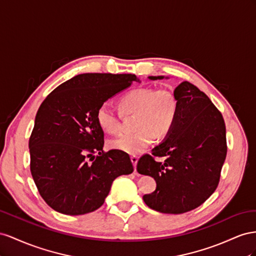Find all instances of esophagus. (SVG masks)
I'll return each mask as SVG.
<instances>
[{"mask_svg": "<svg viewBox=\"0 0 256 256\" xmlns=\"http://www.w3.org/2000/svg\"><path fill=\"white\" fill-rule=\"evenodd\" d=\"M130 160H132L133 166H134V168H135L136 165H137V162H138V158L136 156H130Z\"/></svg>", "mask_w": 256, "mask_h": 256, "instance_id": "1", "label": "esophagus"}]
</instances>
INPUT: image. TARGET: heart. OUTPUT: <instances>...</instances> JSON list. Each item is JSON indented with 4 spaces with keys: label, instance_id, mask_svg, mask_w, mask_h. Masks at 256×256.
I'll list each match as a JSON object with an SVG mask.
<instances>
[{
    "label": "heart",
    "instance_id": "1",
    "mask_svg": "<svg viewBox=\"0 0 256 256\" xmlns=\"http://www.w3.org/2000/svg\"><path fill=\"white\" fill-rule=\"evenodd\" d=\"M178 100L167 89L144 86L128 92L121 98V109L126 114H135L136 132L122 134L110 140L109 148L128 154H140L151 146L156 137L163 138L170 133L178 116ZM96 122L100 130L109 134L121 128L120 116L109 103H102L96 110Z\"/></svg>",
    "mask_w": 256,
    "mask_h": 256
}]
</instances>
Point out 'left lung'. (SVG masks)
<instances>
[{
    "label": "left lung",
    "instance_id": "left-lung-1",
    "mask_svg": "<svg viewBox=\"0 0 256 256\" xmlns=\"http://www.w3.org/2000/svg\"><path fill=\"white\" fill-rule=\"evenodd\" d=\"M174 94L179 104L176 123L152 149L154 156L168 158L162 164L144 154L138 160L137 172L156 182V191L142 197L146 205L162 214H180L200 206L216 191L228 146L223 116L205 93L184 82Z\"/></svg>",
    "mask_w": 256,
    "mask_h": 256
}]
</instances>
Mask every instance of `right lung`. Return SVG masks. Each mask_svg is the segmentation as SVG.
I'll use <instances>...</instances> for the list:
<instances>
[{
	"label": "right lung",
	"instance_id": "1",
	"mask_svg": "<svg viewBox=\"0 0 256 256\" xmlns=\"http://www.w3.org/2000/svg\"><path fill=\"white\" fill-rule=\"evenodd\" d=\"M140 82L132 74H80L44 100L28 140L33 180L42 200L58 212L79 216L103 205L114 180L132 174L128 153L104 152L98 106Z\"/></svg>",
	"mask_w": 256,
	"mask_h": 256
}]
</instances>
